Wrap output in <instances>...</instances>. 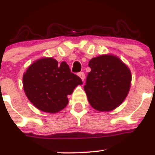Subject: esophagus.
<instances>
[{
  "label": "esophagus",
  "mask_w": 155,
  "mask_h": 155,
  "mask_svg": "<svg viewBox=\"0 0 155 155\" xmlns=\"http://www.w3.org/2000/svg\"><path fill=\"white\" fill-rule=\"evenodd\" d=\"M78 76L81 78L82 81H84V78H85V74H84V72H80V73H78Z\"/></svg>",
  "instance_id": "obj_1"
}]
</instances>
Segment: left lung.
<instances>
[{
	"instance_id": "obj_1",
	"label": "left lung",
	"mask_w": 155,
	"mask_h": 155,
	"mask_svg": "<svg viewBox=\"0 0 155 155\" xmlns=\"http://www.w3.org/2000/svg\"><path fill=\"white\" fill-rule=\"evenodd\" d=\"M84 89L90 105L96 110L109 112L124 102L131 82L130 71L118 57L102 55L88 63Z\"/></svg>"
}]
</instances>
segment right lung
<instances>
[{
  "label": "right lung",
  "instance_id": "obj_1",
  "mask_svg": "<svg viewBox=\"0 0 155 155\" xmlns=\"http://www.w3.org/2000/svg\"><path fill=\"white\" fill-rule=\"evenodd\" d=\"M81 79L71 71L66 62L58 64L53 58H42L30 65L23 75V87L26 96L37 109L54 113L68 103Z\"/></svg>",
  "mask_w": 155,
  "mask_h": 155
}]
</instances>
